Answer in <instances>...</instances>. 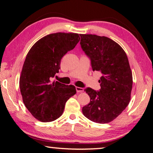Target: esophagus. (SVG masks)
I'll use <instances>...</instances> for the list:
<instances>
[{"label": "esophagus", "mask_w": 153, "mask_h": 153, "mask_svg": "<svg viewBox=\"0 0 153 153\" xmlns=\"http://www.w3.org/2000/svg\"><path fill=\"white\" fill-rule=\"evenodd\" d=\"M76 90L77 93H82V92H83V88H82V87H76Z\"/></svg>", "instance_id": "esophagus-1"}]
</instances>
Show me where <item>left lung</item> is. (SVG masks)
Masks as SVG:
<instances>
[{"label": "left lung", "instance_id": "obj_1", "mask_svg": "<svg viewBox=\"0 0 153 153\" xmlns=\"http://www.w3.org/2000/svg\"><path fill=\"white\" fill-rule=\"evenodd\" d=\"M81 49L91 61L93 71L102 73L100 89L87 87L90 102L82 107L84 116L97 123H107L126 108L131 98L132 72L122 47L106 36L80 34Z\"/></svg>", "mask_w": 153, "mask_h": 153}]
</instances>
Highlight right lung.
<instances>
[{
    "label": "right lung",
    "mask_w": 153,
    "mask_h": 153,
    "mask_svg": "<svg viewBox=\"0 0 153 153\" xmlns=\"http://www.w3.org/2000/svg\"><path fill=\"white\" fill-rule=\"evenodd\" d=\"M79 41L78 34H51L39 40L27 54L19 78L20 92L27 109L40 121L58 119L67 100L76 94L74 85L52 79L59 72L62 57Z\"/></svg>",
    "instance_id": "add662e5"
}]
</instances>
